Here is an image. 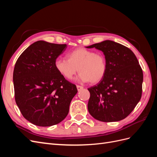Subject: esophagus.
Instances as JSON below:
<instances>
[{"instance_id": "1", "label": "esophagus", "mask_w": 157, "mask_h": 157, "mask_svg": "<svg viewBox=\"0 0 157 157\" xmlns=\"http://www.w3.org/2000/svg\"><path fill=\"white\" fill-rule=\"evenodd\" d=\"M77 88L78 91H80V90H81L82 89H83V87L82 86H80V85H77Z\"/></svg>"}]
</instances>
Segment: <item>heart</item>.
Masks as SVG:
<instances>
[{
  "mask_svg": "<svg viewBox=\"0 0 157 157\" xmlns=\"http://www.w3.org/2000/svg\"><path fill=\"white\" fill-rule=\"evenodd\" d=\"M66 58H58L54 63L57 71L66 80L73 79L77 69L79 80L91 84L100 82L107 73V60L101 52L78 48L69 52Z\"/></svg>",
  "mask_w": 157,
  "mask_h": 157,
  "instance_id": "b5f03b06",
  "label": "heart"
}]
</instances>
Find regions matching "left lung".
<instances>
[{
	"label": "left lung",
	"instance_id": "obj_1",
	"mask_svg": "<svg viewBox=\"0 0 157 157\" xmlns=\"http://www.w3.org/2000/svg\"><path fill=\"white\" fill-rule=\"evenodd\" d=\"M101 50L105 55L107 73L97 85L88 88V109L95 119L116 122L134 110L142 94L143 71L130 49L112 40L86 47Z\"/></svg>",
	"mask_w": 157,
	"mask_h": 157
}]
</instances>
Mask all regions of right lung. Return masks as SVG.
Segmentation results:
<instances>
[{"label": "right lung", "instance_id": "right-lung-1", "mask_svg": "<svg viewBox=\"0 0 157 157\" xmlns=\"http://www.w3.org/2000/svg\"><path fill=\"white\" fill-rule=\"evenodd\" d=\"M67 44L36 41L19 57L13 73L14 96L25 119L39 126L58 124L67 117L76 85L57 71L55 61Z\"/></svg>", "mask_w": 157, "mask_h": 157}]
</instances>
